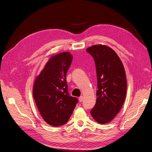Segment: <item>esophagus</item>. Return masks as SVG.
<instances>
[{
    "mask_svg": "<svg viewBox=\"0 0 152 152\" xmlns=\"http://www.w3.org/2000/svg\"><path fill=\"white\" fill-rule=\"evenodd\" d=\"M79 102H83V100H84V98H83V96H80V97H79Z\"/></svg>",
    "mask_w": 152,
    "mask_h": 152,
    "instance_id": "obj_1",
    "label": "esophagus"
}]
</instances>
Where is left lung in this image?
<instances>
[{"instance_id":"left-lung-1","label":"left lung","mask_w":152,"mask_h":152,"mask_svg":"<svg viewBox=\"0 0 152 152\" xmlns=\"http://www.w3.org/2000/svg\"><path fill=\"white\" fill-rule=\"evenodd\" d=\"M86 51L94 58L98 81L97 99L91 114L97 122L108 123L120 111L126 98L125 70L117 53L107 45H95Z\"/></svg>"}]
</instances>
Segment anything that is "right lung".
Masks as SVG:
<instances>
[{
	"mask_svg": "<svg viewBox=\"0 0 152 152\" xmlns=\"http://www.w3.org/2000/svg\"><path fill=\"white\" fill-rule=\"evenodd\" d=\"M73 56L68 52L53 56L35 79L33 95L44 120L54 127L67 123L78 99L70 96L66 73Z\"/></svg>",
	"mask_w": 152,
	"mask_h": 152,
	"instance_id": "1",
	"label": "right lung"
}]
</instances>
